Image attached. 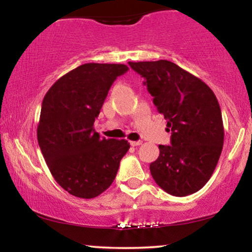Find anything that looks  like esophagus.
<instances>
[{"label": "esophagus", "mask_w": 252, "mask_h": 252, "mask_svg": "<svg viewBox=\"0 0 252 252\" xmlns=\"http://www.w3.org/2000/svg\"><path fill=\"white\" fill-rule=\"evenodd\" d=\"M130 144H131L132 147H137V146H140V144H142V142H141V141H131Z\"/></svg>", "instance_id": "esophagus-1"}]
</instances>
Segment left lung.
Listing matches in <instances>:
<instances>
[{
	"label": "left lung",
	"mask_w": 252,
	"mask_h": 252,
	"mask_svg": "<svg viewBox=\"0 0 252 252\" xmlns=\"http://www.w3.org/2000/svg\"><path fill=\"white\" fill-rule=\"evenodd\" d=\"M154 99L172 131L170 146L160 144L150 163L156 184L169 194L198 192L215 172L224 143L220 106L202 80L168 60L129 63Z\"/></svg>",
	"instance_id": "1"
}]
</instances>
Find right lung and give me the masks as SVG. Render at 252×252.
<instances>
[{"mask_svg": "<svg viewBox=\"0 0 252 252\" xmlns=\"http://www.w3.org/2000/svg\"><path fill=\"white\" fill-rule=\"evenodd\" d=\"M128 70L123 63H84L43 97L37 142L53 178L72 195L91 199L108 189L130 148L128 141L102 138L94 129L112 83Z\"/></svg>", "mask_w": 252, "mask_h": 252, "instance_id": "1", "label": "right lung"}]
</instances>
